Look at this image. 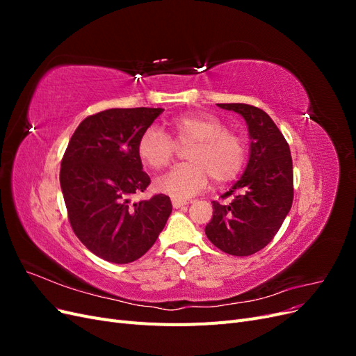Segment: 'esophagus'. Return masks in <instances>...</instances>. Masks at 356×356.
Here are the masks:
<instances>
[{
    "mask_svg": "<svg viewBox=\"0 0 356 356\" xmlns=\"http://www.w3.org/2000/svg\"><path fill=\"white\" fill-rule=\"evenodd\" d=\"M186 204H188V202L187 200H181V199H172V207H174L175 209H178V208H182V207H186Z\"/></svg>",
    "mask_w": 356,
    "mask_h": 356,
    "instance_id": "34e87169",
    "label": "esophagus"
}]
</instances>
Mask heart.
<instances>
[{"label":"heart","instance_id":"b5f03b06","mask_svg":"<svg viewBox=\"0 0 356 356\" xmlns=\"http://www.w3.org/2000/svg\"><path fill=\"white\" fill-rule=\"evenodd\" d=\"M174 141L159 127H148L139 136L138 156L149 169H163L170 163L178 147L191 145L187 165L166 172L154 181L159 193L186 200L208 186L209 177L215 184H225L239 174L246 145L242 136L227 131L220 118L211 114L190 113L172 118L169 123Z\"/></svg>","mask_w":356,"mask_h":356}]
</instances>
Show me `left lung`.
Returning <instances> with one entry per match:
<instances>
[{
  "instance_id": "1",
  "label": "left lung",
  "mask_w": 356,
  "mask_h": 356,
  "mask_svg": "<svg viewBox=\"0 0 356 356\" xmlns=\"http://www.w3.org/2000/svg\"><path fill=\"white\" fill-rule=\"evenodd\" d=\"M241 114L250 132V160L243 175L225 191L229 203L212 202L208 239L225 254L246 257L272 242L294 199L289 145L267 113L248 104H217Z\"/></svg>"
}]
</instances>
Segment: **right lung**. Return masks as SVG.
Listing matches in <instances>:
<instances>
[{
	"label": "right lung",
	"instance_id": "right-lung-1",
	"mask_svg": "<svg viewBox=\"0 0 356 356\" xmlns=\"http://www.w3.org/2000/svg\"><path fill=\"white\" fill-rule=\"evenodd\" d=\"M161 108H111L86 117L60 163V188L75 236L105 261L127 264L157 241L172 212L166 195L132 203L149 177L138 141Z\"/></svg>",
	"mask_w": 356,
	"mask_h": 356
}]
</instances>
